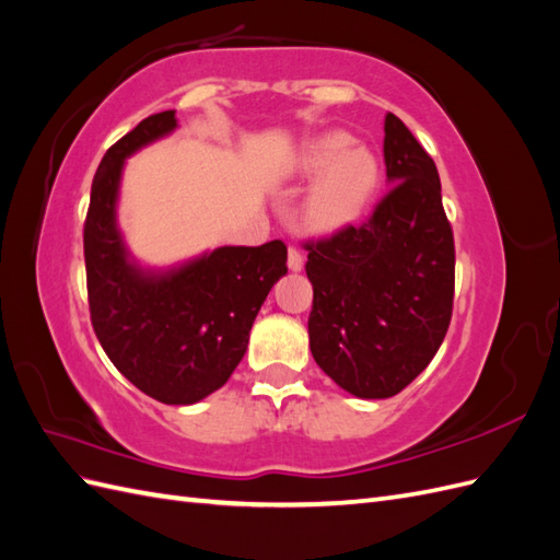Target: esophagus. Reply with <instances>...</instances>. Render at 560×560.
<instances>
[{"instance_id": "obj_1", "label": "esophagus", "mask_w": 560, "mask_h": 560, "mask_svg": "<svg viewBox=\"0 0 560 560\" xmlns=\"http://www.w3.org/2000/svg\"><path fill=\"white\" fill-rule=\"evenodd\" d=\"M287 266H290V270H294V273H299V270L303 268V254L296 247H290V257H287Z\"/></svg>"}]
</instances>
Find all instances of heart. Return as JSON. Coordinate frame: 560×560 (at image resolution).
Returning <instances> with one entry per match:
<instances>
[{"label": "heart", "instance_id": "1", "mask_svg": "<svg viewBox=\"0 0 560 560\" xmlns=\"http://www.w3.org/2000/svg\"><path fill=\"white\" fill-rule=\"evenodd\" d=\"M301 177H317L303 200L301 222L308 231L331 235L360 222L381 182V163L366 147H354L343 130L325 132L296 156Z\"/></svg>", "mask_w": 560, "mask_h": 560}]
</instances>
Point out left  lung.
Returning <instances> with one entry per match:
<instances>
[{
  "label": "left lung",
  "instance_id": "left-lung-1",
  "mask_svg": "<svg viewBox=\"0 0 560 560\" xmlns=\"http://www.w3.org/2000/svg\"><path fill=\"white\" fill-rule=\"evenodd\" d=\"M383 154L393 189L369 222L306 243L311 352L360 399L401 393L432 362L453 311L455 247L436 165L395 114Z\"/></svg>",
  "mask_w": 560,
  "mask_h": 560
}]
</instances>
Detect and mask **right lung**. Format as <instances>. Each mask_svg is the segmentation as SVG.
Here are the masks:
<instances>
[{
	"instance_id": "1",
	"label": "right lung",
	"mask_w": 560,
	"mask_h": 560,
	"mask_svg": "<svg viewBox=\"0 0 560 560\" xmlns=\"http://www.w3.org/2000/svg\"><path fill=\"white\" fill-rule=\"evenodd\" d=\"M175 128V109L151 114L107 151L91 186L83 257L91 322L112 364L144 395L186 406L241 364L254 317L287 273V247L224 245L171 268L135 261L116 217L124 165Z\"/></svg>"
}]
</instances>
